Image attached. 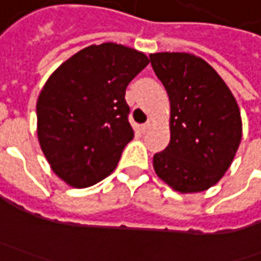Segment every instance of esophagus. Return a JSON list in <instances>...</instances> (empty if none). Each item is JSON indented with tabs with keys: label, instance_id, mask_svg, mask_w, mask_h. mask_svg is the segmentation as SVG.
<instances>
[{
	"label": "esophagus",
	"instance_id": "34e87169",
	"mask_svg": "<svg viewBox=\"0 0 261 261\" xmlns=\"http://www.w3.org/2000/svg\"><path fill=\"white\" fill-rule=\"evenodd\" d=\"M149 126H151V123H149V122H146V123H144V125L141 126V130H142V132H144V134H145L146 130H148V129H149Z\"/></svg>",
	"mask_w": 261,
	"mask_h": 261
}]
</instances>
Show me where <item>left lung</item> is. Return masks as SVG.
<instances>
[{"mask_svg":"<svg viewBox=\"0 0 261 261\" xmlns=\"http://www.w3.org/2000/svg\"><path fill=\"white\" fill-rule=\"evenodd\" d=\"M149 59L171 107L170 144L154 155V170L177 192H203L222 178L240 146L238 105L202 58L161 52Z\"/></svg>","mask_w":261,"mask_h":261,"instance_id":"8db88e82","label":"left lung"}]
</instances>
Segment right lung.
I'll use <instances>...</instances> for the list:
<instances>
[{"label":"right lung","instance_id":"right-lung-1","mask_svg":"<svg viewBox=\"0 0 261 261\" xmlns=\"http://www.w3.org/2000/svg\"><path fill=\"white\" fill-rule=\"evenodd\" d=\"M148 64L142 52L109 42L80 50L49 76L36 105L37 138L65 183L83 189L115 170L134 138L126 87Z\"/></svg>","mask_w":261,"mask_h":261}]
</instances>
